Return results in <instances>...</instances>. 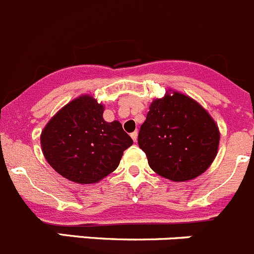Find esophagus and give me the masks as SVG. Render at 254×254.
<instances>
[{"mask_svg":"<svg viewBox=\"0 0 254 254\" xmlns=\"http://www.w3.org/2000/svg\"><path fill=\"white\" fill-rule=\"evenodd\" d=\"M137 137H138V133H137V132H133V133H131V138L133 139L134 142L137 141Z\"/></svg>","mask_w":254,"mask_h":254,"instance_id":"1","label":"esophagus"}]
</instances>
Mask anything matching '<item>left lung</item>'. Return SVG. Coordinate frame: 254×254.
I'll return each instance as SVG.
<instances>
[{
    "mask_svg": "<svg viewBox=\"0 0 254 254\" xmlns=\"http://www.w3.org/2000/svg\"><path fill=\"white\" fill-rule=\"evenodd\" d=\"M219 131L193 98L173 91L149 106L138 146L156 173L175 182L201 176L216 158Z\"/></svg>",
    "mask_w": 254,
    "mask_h": 254,
    "instance_id": "obj_1",
    "label": "left lung"
}]
</instances>
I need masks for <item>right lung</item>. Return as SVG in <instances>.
I'll return each instance as SVG.
<instances>
[{"label": "right lung", "instance_id": "right-lung-1", "mask_svg": "<svg viewBox=\"0 0 254 254\" xmlns=\"http://www.w3.org/2000/svg\"><path fill=\"white\" fill-rule=\"evenodd\" d=\"M103 107L83 95L67 103L41 133V147L51 167L76 183H96L120 165L133 141L118 121L106 122Z\"/></svg>", "mask_w": 254, "mask_h": 254}]
</instances>
